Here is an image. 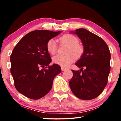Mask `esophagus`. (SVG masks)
I'll list each match as a JSON object with an SVG mask.
<instances>
[{
	"mask_svg": "<svg viewBox=\"0 0 121 121\" xmlns=\"http://www.w3.org/2000/svg\"><path fill=\"white\" fill-rule=\"evenodd\" d=\"M65 70H66V69L65 68H63V67H61V70H62V71H64Z\"/></svg>",
	"mask_w": 121,
	"mask_h": 121,
	"instance_id": "esophagus-1",
	"label": "esophagus"
}]
</instances>
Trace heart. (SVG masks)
<instances>
[{
  "label": "heart",
  "mask_w": 121,
  "mask_h": 121,
  "mask_svg": "<svg viewBox=\"0 0 121 121\" xmlns=\"http://www.w3.org/2000/svg\"><path fill=\"white\" fill-rule=\"evenodd\" d=\"M61 43L66 44L69 46L67 56L56 55L53 57L52 61L54 63L62 67H68L75 59V57L79 58L82 56L84 48L79 44V40L76 37L71 34H65L59 38ZM46 48L48 52L51 54H54L58 50V45L56 40L51 39L46 44Z\"/></svg>",
  "instance_id": "b5f03b06"
}]
</instances>
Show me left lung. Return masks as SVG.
<instances>
[{"label": "left lung", "instance_id": "obj_1", "mask_svg": "<svg viewBox=\"0 0 121 121\" xmlns=\"http://www.w3.org/2000/svg\"><path fill=\"white\" fill-rule=\"evenodd\" d=\"M70 33L76 34L81 40L84 52L75 63L80 70H71L73 76L69 86L73 95L79 99H95L102 92L108 82L110 71L109 49L102 38L85 29H78Z\"/></svg>", "mask_w": 121, "mask_h": 121}]
</instances>
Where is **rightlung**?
<instances>
[{
  "instance_id": "add662e5",
  "label": "right lung",
  "mask_w": 121,
  "mask_h": 121,
  "mask_svg": "<svg viewBox=\"0 0 121 121\" xmlns=\"http://www.w3.org/2000/svg\"><path fill=\"white\" fill-rule=\"evenodd\" d=\"M61 32L35 30L24 36L12 51L11 73L14 85L27 98L37 100L43 97L52 89L54 77L61 73L58 65L49 66L52 59L46 48L48 41Z\"/></svg>"
}]
</instances>
